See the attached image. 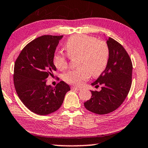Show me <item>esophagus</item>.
Segmentation results:
<instances>
[{"mask_svg": "<svg viewBox=\"0 0 148 148\" xmlns=\"http://www.w3.org/2000/svg\"><path fill=\"white\" fill-rule=\"evenodd\" d=\"M71 88H72V90H81V88H78V87H76V86H72L71 87Z\"/></svg>", "mask_w": 148, "mask_h": 148, "instance_id": "34e87169", "label": "esophagus"}]
</instances>
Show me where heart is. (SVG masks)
Returning a JSON list of instances; mask_svg holds the SVG:
<instances>
[{
	"instance_id": "heart-1",
	"label": "heart",
	"mask_w": 148,
	"mask_h": 148,
	"mask_svg": "<svg viewBox=\"0 0 148 148\" xmlns=\"http://www.w3.org/2000/svg\"><path fill=\"white\" fill-rule=\"evenodd\" d=\"M65 49L69 58L79 56V69H73L64 74L63 79L69 84L81 85L91 74L98 76L102 74L108 65L110 57L109 47L106 42L85 34L73 35L65 43ZM55 67L60 71L68 67V60L65 55L56 53L53 57Z\"/></svg>"
}]
</instances>
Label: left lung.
Instances as JSON below:
<instances>
[{
	"label": "left lung",
	"mask_w": 148,
	"mask_h": 148,
	"mask_svg": "<svg viewBox=\"0 0 148 148\" xmlns=\"http://www.w3.org/2000/svg\"><path fill=\"white\" fill-rule=\"evenodd\" d=\"M110 57L107 67L92 85H102L100 92L91 91L92 97L85 108L97 114L116 110L125 101L132 85V63L124 47L114 39H107Z\"/></svg>",
	"instance_id": "left-lung-1"
}]
</instances>
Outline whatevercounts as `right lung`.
<instances>
[{"mask_svg": "<svg viewBox=\"0 0 148 148\" xmlns=\"http://www.w3.org/2000/svg\"><path fill=\"white\" fill-rule=\"evenodd\" d=\"M63 36L44 35L34 39L23 48L14 64V83L18 96L37 114L47 115L59 109L70 90L64 81L55 87L46 84L56 70L53 57Z\"/></svg>", "mask_w": 148, "mask_h": 148, "instance_id": "obj_1", "label": "right lung"}]
</instances>
